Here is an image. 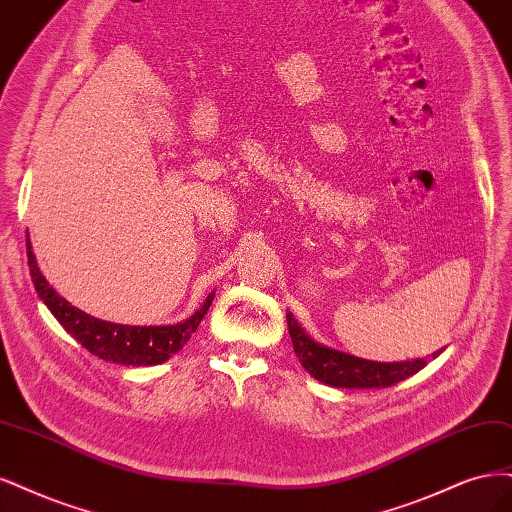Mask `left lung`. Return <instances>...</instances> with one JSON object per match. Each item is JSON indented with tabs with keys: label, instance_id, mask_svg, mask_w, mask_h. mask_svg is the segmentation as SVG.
<instances>
[{
	"label": "left lung",
	"instance_id": "obj_1",
	"mask_svg": "<svg viewBox=\"0 0 512 512\" xmlns=\"http://www.w3.org/2000/svg\"><path fill=\"white\" fill-rule=\"evenodd\" d=\"M289 336L293 342V351L298 355L304 370L315 376L317 381L342 387V389H372V387H391L404 378L419 372L425 366V359L412 361H393V364H381V361H368L336 349H329L312 340L304 329L287 312ZM438 353H434L436 357Z\"/></svg>",
	"mask_w": 512,
	"mask_h": 512
}]
</instances>
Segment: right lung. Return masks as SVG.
Listing matches in <instances>:
<instances>
[{"label": "right lung", "mask_w": 512, "mask_h": 512, "mask_svg": "<svg viewBox=\"0 0 512 512\" xmlns=\"http://www.w3.org/2000/svg\"><path fill=\"white\" fill-rule=\"evenodd\" d=\"M27 263L40 300H44L48 310H51L55 319L65 327V332L72 334L91 355L123 366H157L170 359L172 355H176L193 336L214 298V295H208V300L195 315L176 325L140 327L108 323L87 315V312L78 310L70 302H65L61 295L46 283V278L42 276L36 263V257L31 253L29 240Z\"/></svg>", "instance_id": "1"}]
</instances>
